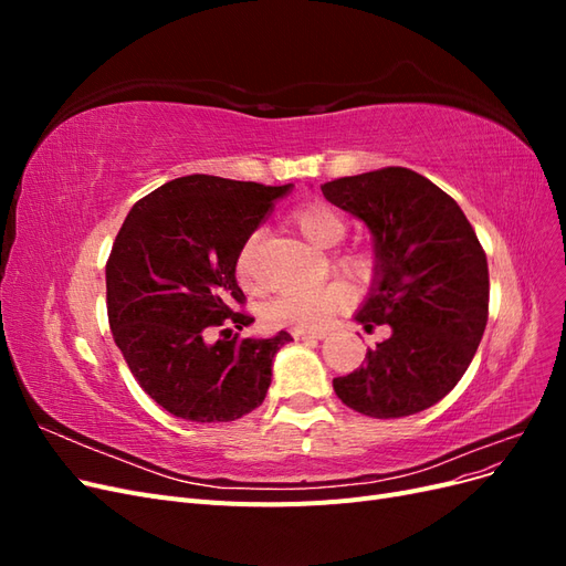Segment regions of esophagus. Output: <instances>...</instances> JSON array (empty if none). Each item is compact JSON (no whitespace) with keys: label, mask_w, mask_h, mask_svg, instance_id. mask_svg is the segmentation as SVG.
<instances>
[{"label":"esophagus","mask_w":566,"mask_h":566,"mask_svg":"<svg viewBox=\"0 0 566 566\" xmlns=\"http://www.w3.org/2000/svg\"><path fill=\"white\" fill-rule=\"evenodd\" d=\"M293 337L295 339H302V342H312V339H323L325 333H312V331H293Z\"/></svg>","instance_id":"obj_1"}]
</instances>
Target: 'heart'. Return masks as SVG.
<instances>
[{"label": "heart", "mask_w": 566, "mask_h": 566, "mask_svg": "<svg viewBox=\"0 0 566 566\" xmlns=\"http://www.w3.org/2000/svg\"><path fill=\"white\" fill-rule=\"evenodd\" d=\"M293 224L295 229L316 248H335L342 238L347 233V221L335 208L325 202H310L304 208L293 212ZM260 233H250L245 243L241 245L235 254V273L243 283H250V271H252V250ZM337 266L345 269L352 276H368L373 262L370 256L364 252H347L337 256ZM352 304V290L349 285L333 281L323 283L316 287H304V290H287V293L273 297L264 316L271 325H279V328H293V331H321L331 323L335 314L347 310Z\"/></svg>", "instance_id": "heart-1"}]
</instances>
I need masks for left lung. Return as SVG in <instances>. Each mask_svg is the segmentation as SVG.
Wrapping results in <instances>:
<instances>
[{
	"mask_svg": "<svg viewBox=\"0 0 566 566\" xmlns=\"http://www.w3.org/2000/svg\"><path fill=\"white\" fill-rule=\"evenodd\" d=\"M325 200L373 233L375 276L354 316L391 335L333 389L370 418H403L434 406L465 375L489 318V264L479 238L430 179L406 167L342 177L321 186Z\"/></svg>",
	"mask_w": 566,
	"mask_h": 566,
	"instance_id": "obj_1",
	"label": "left lung"
}]
</instances>
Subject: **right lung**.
<instances>
[{"mask_svg":"<svg viewBox=\"0 0 566 566\" xmlns=\"http://www.w3.org/2000/svg\"><path fill=\"white\" fill-rule=\"evenodd\" d=\"M290 188L188 175L129 210L106 264L108 321L136 382L167 413L229 422L262 406L273 356L293 337L210 333L254 321L233 312L245 302L235 254Z\"/></svg>","mask_w":566,"mask_h":566,"instance_id":"obj_1","label":"right lung"}]
</instances>
